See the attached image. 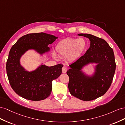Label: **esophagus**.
I'll list each match as a JSON object with an SVG mask.
<instances>
[{
    "label": "esophagus",
    "instance_id": "1",
    "mask_svg": "<svg viewBox=\"0 0 125 125\" xmlns=\"http://www.w3.org/2000/svg\"><path fill=\"white\" fill-rule=\"evenodd\" d=\"M62 73H65L66 72V71H67V67L65 66H63L62 69Z\"/></svg>",
    "mask_w": 125,
    "mask_h": 125
}]
</instances>
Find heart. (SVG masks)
I'll return each instance as SVG.
<instances>
[{
    "label": "heart",
    "instance_id": "1",
    "mask_svg": "<svg viewBox=\"0 0 125 125\" xmlns=\"http://www.w3.org/2000/svg\"><path fill=\"white\" fill-rule=\"evenodd\" d=\"M87 47L83 38H67L60 41L56 46V51L60 55L65 56L70 61L78 59L84 52Z\"/></svg>",
    "mask_w": 125,
    "mask_h": 125
}]
</instances>
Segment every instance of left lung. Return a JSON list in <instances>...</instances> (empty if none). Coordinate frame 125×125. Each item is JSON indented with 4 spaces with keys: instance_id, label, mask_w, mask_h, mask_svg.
<instances>
[{
    "instance_id": "1",
    "label": "left lung",
    "mask_w": 125,
    "mask_h": 125,
    "mask_svg": "<svg viewBox=\"0 0 125 125\" xmlns=\"http://www.w3.org/2000/svg\"><path fill=\"white\" fill-rule=\"evenodd\" d=\"M90 39L91 46L84 55L70 65L67 71L71 94L84 101H93L104 95L112 83L116 70L113 49L105 40L90 34H78ZM90 62L98 63L92 78L86 77L79 70Z\"/></svg>"
}]
</instances>
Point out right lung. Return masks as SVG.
<instances>
[{
	"instance_id": "add662e5",
	"label": "right lung",
	"mask_w": 125,
	"mask_h": 125,
	"mask_svg": "<svg viewBox=\"0 0 125 125\" xmlns=\"http://www.w3.org/2000/svg\"><path fill=\"white\" fill-rule=\"evenodd\" d=\"M57 38L43 32L29 33L21 37L12 45L6 63L7 74L10 86L21 97L38 101L50 95L52 81L61 74L63 65L49 67L42 65L33 72H28L20 66L19 60L29 49H34L40 53L48 51V45Z\"/></svg>"
}]
</instances>
